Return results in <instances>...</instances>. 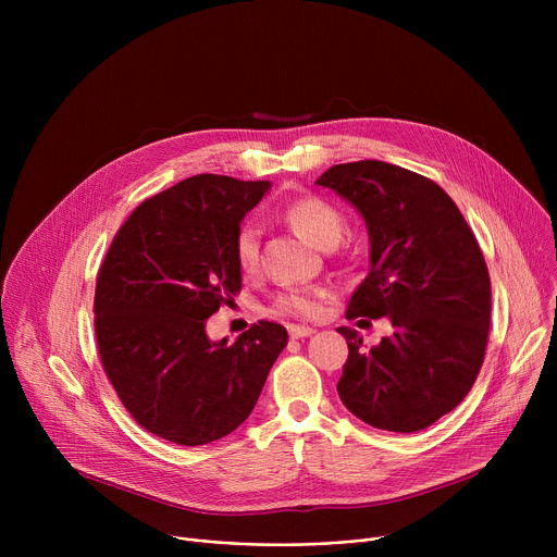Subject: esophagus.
<instances>
[{"mask_svg":"<svg viewBox=\"0 0 557 557\" xmlns=\"http://www.w3.org/2000/svg\"><path fill=\"white\" fill-rule=\"evenodd\" d=\"M314 333V329L310 326H288V335L293 339H301V337H310Z\"/></svg>","mask_w":557,"mask_h":557,"instance_id":"1","label":"esophagus"}]
</instances>
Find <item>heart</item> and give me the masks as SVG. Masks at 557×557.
I'll return each instance as SVG.
<instances>
[{"label": "heart", "mask_w": 557, "mask_h": 557, "mask_svg": "<svg viewBox=\"0 0 557 557\" xmlns=\"http://www.w3.org/2000/svg\"><path fill=\"white\" fill-rule=\"evenodd\" d=\"M284 220L306 240L320 249H333L344 235L346 222L339 209L331 202L314 198V196H299L293 198L282 207ZM260 247H262V233L256 224H245L235 235L233 253L235 262L243 273H253L260 264ZM329 295L324 286H290L284 288L275 299L271 310L284 317H299V320H312L322 312V301Z\"/></svg>", "instance_id": "1"}]
</instances>
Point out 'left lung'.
<instances>
[{
  "instance_id": "1",
  "label": "left lung",
  "mask_w": 557,
  "mask_h": 557,
  "mask_svg": "<svg viewBox=\"0 0 557 557\" xmlns=\"http://www.w3.org/2000/svg\"><path fill=\"white\" fill-rule=\"evenodd\" d=\"M317 185L348 200L370 235V273L346 317L392 322L370 350L357 331L337 329L348 342L339 399L376 430H425L465 399L485 359L492 282L483 251L454 200L399 165H333Z\"/></svg>"
}]
</instances>
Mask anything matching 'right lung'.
<instances>
[{
  "label": "right lung",
  "mask_w": 557,
  "mask_h": 557,
  "mask_svg": "<svg viewBox=\"0 0 557 557\" xmlns=\"http://www.w3.org/2000/svg\"><path fill=\"white\" fill-rule=\"evenodd\" d=\"M269 187L218 174L181 181L132 211L97 275L103 370L134 421L176 445H207L240 428L288 342L273 322L233 344L205 331L243 288L233 243Z\"/></svg>",
  "instance_id": "obj_1"
}]
</instances>
